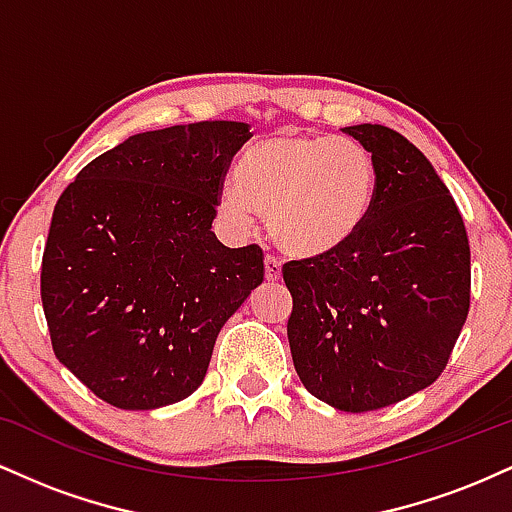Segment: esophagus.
I'll return each instance as SVG.
<instances>
[{
	"instance_id": "1",
	"label": "esophagus",
	"mask_w": 512,
	"mask_h": 512,
	"mask_svg": "<svg viewBox=\"0 0 512 512\" xmlns=\"http://www.w3.org/2000/svg\"><path fill=\"white\" fill-rule=\"evenodd\" d=\"M264 279L279 281L281 279V262L274 255L264 257Z\"/></svg>"
}]
</instances>
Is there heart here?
Listing matches in <instances>:
<instances>
[{
  "label": "heart",
  "instance_id": "heart-1",
  "mask_svg": "<svg viewBox=\"0 0 512 512\" xmlns=\"http://www.w3.org/2000/svg\"><path fill=\"white\" fill-rule=\"evenodd\" d=\"M373 199L375 163L356 139L276 132L245 149L219 211L240 231L264 214L286 252L325 257L361 231Z\"/></svg>",
  "mask_w": 512,
  "mask_h": 512
}]
</instances>
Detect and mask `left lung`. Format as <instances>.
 <instances>
[{
	"label": "left lung",
	"mask_w": 512,
	"mask_h": 512,
	"mask_svg": "<svg viewBox=\"0 0 512 512\" xmlns=\"http://www.w3.org/2000/svg\"><path fill=\"white\" fill-rule=\"evenodd\" d=\"M375 163L366 223L342 250L286 262L289 344L310 395L375 411L436 383L469 313V240L426 156L383 125L344 127Z\"/></svg>",
	"instance_id": "obj_1"
}]
</instances>
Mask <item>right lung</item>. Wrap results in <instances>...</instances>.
Returning <instances> with one entry per match:
<instances>
[{
	"label": "right lung",
	"instance_id": "right-lung-1",
	"mask_svg": "<svg viewBox=\"0 0 512 512\" xmlns=\"http://www.w3.org/2000/svg\"><path fill=\"white\" fill-rule=\"evenodd\" d=\"M245 122L134 134L57 199L40 267L52 351L117 409L190 397L226 320L264 279L260 245L211 231Z\"/></svg>",
	"mask_w": 512,
	"mask_h": 512
}]
</instances>
